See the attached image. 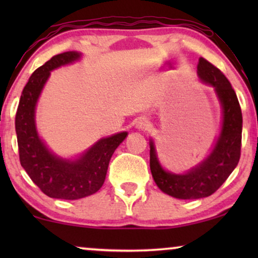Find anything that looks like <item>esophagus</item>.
Segmentation results:
<instances>
[{"instance_id": "esophagus-1", "label": "esophagus", "mask_w": 258, "mask_h": 258, "mask_svg": "<svg viewBox=\"0 0 258 258\" xmlns=\"http://www.w3.org/2000/svg\"><path fill=\"white\" fill-rule=\"evenodd\" d=\"M148 124H149V119L147 117H140L139 121L136 122V126L140 129H147Z\"/></svg>"}]
</instances>
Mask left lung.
<instances>
[{"label": "left lung", "mask_w": 258, "mask_h": 258, "mask_svg": "<svg viewBox=\"0 0 258 258\" xmlns=\"http://www.w3.org/2000/svg\"><path fill=\"white\" fill-rule=\"evenodd\" d=\"M197 74L203 82L215 88L223 108V125L214 150L197 167L176 175L163 170L150 142V170L155 183L163 192L181 200L213 195L227 181L241 156L242 111L235 90L224 74L206 58L199 59Z\"/></svg>", "instance_id": "1"}]
</instances>
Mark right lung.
<instances>
[{
  "instance_id": "add662e5",
  "label": "right lung",
  "mask_w": 258,
  "mask_h": 258,
  "mask_svg": "<svg viewBox=\"0 0 258 258\" xmlns=\"http://www.w3.org/2000/svg\"><path fill=\"white\" fill-rule=\"evenodd\" d=\"M79 58L76 51L62 52L35 70L23 88L15 116L21 165L41 191L52 199L79 200L98 191L112 154L128 135L124 132L102 139L76 161L56 157L40 140L35 126V105L42 88L51 70Z\"/></svg>"
}]
</instances>
